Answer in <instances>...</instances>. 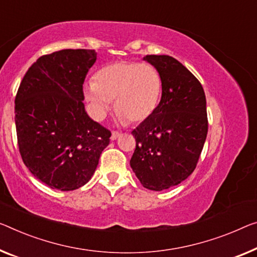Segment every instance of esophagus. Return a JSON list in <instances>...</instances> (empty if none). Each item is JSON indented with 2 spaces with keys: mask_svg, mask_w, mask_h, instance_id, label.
<instances>
[{
  "mask_svg": "<svg viewBox=\"0 0 257 257\" xmlns=\"http://www.w3.org/2000/svg\"><path fill=\"white\" fill-rule=\"evenodd\" d=\"M118 137H119V132H116V131H113V132L111 133V138H110V139H111V140L113 141V140H116Z\"/></svg>",
  "mask_w": 257,
  "mask_h": 257,
  "instance_id": "esophagus-1",
  "label": "esophagus"
}]
</instances>
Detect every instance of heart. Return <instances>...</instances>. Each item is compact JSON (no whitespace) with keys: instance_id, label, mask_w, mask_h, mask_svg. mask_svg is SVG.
Segmentation results:
<instances>
[{"instance_id":"obj_1","label":"heart","mask_w":257,"mask_h":257,"mask_svg":"<svg viewBox=\"0 0 257 257\" xmlns=\"http://www.w3.org/2000/svg\"><path fill=\"white\" fill-rule=\"evenodd\" d=\"M161 95L159 71L151 64L136 62L105 65L96 72L95 81L84 86V96L97 120L103 119L115 100V110L121 120L142 123L155 111Z\"/></svg>"}]
</instances>
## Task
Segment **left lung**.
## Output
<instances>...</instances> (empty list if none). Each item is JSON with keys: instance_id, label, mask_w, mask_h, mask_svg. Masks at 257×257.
<instances>
[{"instance_id": "obj_1", "label": "left lung", "mask_w": 257, "mask_h": 257, "mask_svg": "<svg viewBox=\"0 0 257 257\" xmlns=\"http://www.w3.org/2000/svg\"><path fill=\"white\" fill-rule=\"evenodd\" d=\"M144 61L161 74L162 97L133 130L137 146L130 165L142 186L163 191L194 171L208 133L207 101L200 81L176 58L147 55Z\"/></svg>"}]
</instances>
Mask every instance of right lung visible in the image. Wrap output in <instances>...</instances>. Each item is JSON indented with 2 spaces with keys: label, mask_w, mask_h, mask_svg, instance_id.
I'll list each match as a JSON object with an SVG mask.
<instances>
[{
  "label": "right lung",
  "mask_w": 257,
  "mask_h": 257,
  "mask_svg": "<svg viewBox=\"0 0 257 257\" xmlns=\"http://www.w3.org/2000/svg\"><path fill=\"white\" fill-rule=\"evenodd\" d=\"M88 49L45 55L27 70L15 100V123L23 162L58 191L84 186L95 172L111 133L85 110L82 84L96 62Z\"/></svg>",
  "instance_id": "add662e5"
}]
</instances>
